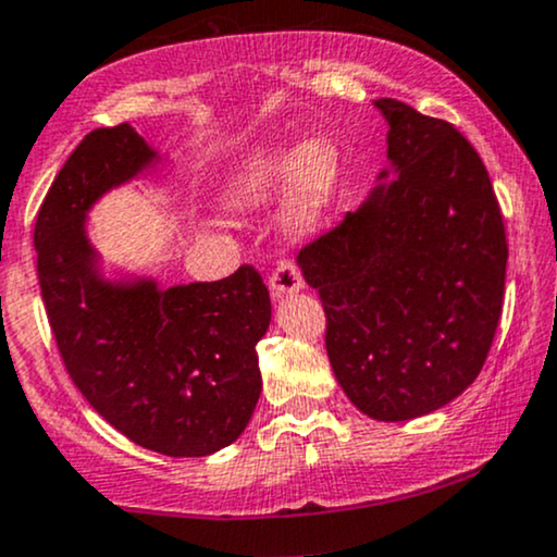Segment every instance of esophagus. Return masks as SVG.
I'll return each mask as SVG.
<instances>
[{
    "label": "esophagus",
    "instance_id": "1",
    "mask_svg": "<svg viewBox=\"0 0 557 557\" xmlns=\"http://www.w3.org/2000/svg\"><path fill=\"white\" fill-rule=\"evenodd\" d=\"M270 287H272V296L274 298H283L290 296V293H298L304 287V277H300L298 264L293 259L280 261L274 267V272L270 274Z\"/></svg>",
    "mask_w": 557,
    "mask_h": 557
}]
</instances>
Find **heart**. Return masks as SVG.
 Listing matches in <instances>:
<instances>
[{"mask_svg": "<svg viewBox=\"0 0 557 557\" xmlns=\"http://www.w3.org/2000/svg\"><path fill=\"white\" fill-rule=\"evenodd\" d=\"M341 177V154L327 138L306 140L300 149L274 146L259 151L246 162L233 185H230V203L235 209H259L283 194L290 185V225L298 230L311 227L327 207Z\"/></svg>", "mask_w": 557, "mask_h": 557, "instance_id": "heart-1", "label": "heart"}]
</instances>
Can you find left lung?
<instances>
[{
    "label": "left lung",
    "mask_w": 557,
    "mask_h": 557,
    "mask_svg": "<svg viewBox=\"0 0 557 557\" xmlns=\"http://www.w3.org/2000/svg\"><path fill=\"white\" fill-rule=\"evenodd\" d=\"M376 107L398 177L306 243L298 267L319 290L345 395L367 417L408 421L458 398L482 372L503 311L508 240L474 146L398 99Z\"/></svg>",
    "instance_id": "obj_1"
}]
</instances>
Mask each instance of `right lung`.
I'll return each mask as SVG.
<instances>
[{
    "mask_svg": "<svg viewBox=\"0 0 557 557\" xmlns=\"http://www.w3.org/2000/svg\"><path fill=\"white\" fill-rule=\"evenodd\" d=\"M151 159L127 123L91 131L75 146L36 214L38 285L83 398L140 447L209 456L235 443L257 408V343L270 327V290L251 264L216 283L168 290L110 285L96 274L86 209Z\"/></svg>",
    "mask_w": 557,
    "mask_h": 557,
    "instance_id": "obj_1",
    "label": "right lung"
}]
</instances>
